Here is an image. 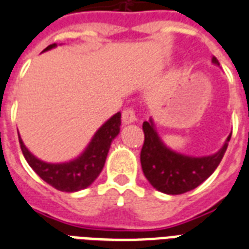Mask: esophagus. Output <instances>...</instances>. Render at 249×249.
Returning a JSON list of instances; mask_svg holds the SVG:
<instances>
[{"label":"esophagus","instance_id":"34e87169","mask_svg":"<svg viewBox=\"0 0 249 249\" xmlns=\"http://www.w3.org/2000/svg\"><path fill=\"white\" fill-rule=\"evenodd\" d=\"M137 116L134 109L133 108H126L123 111V123L124 124H132V123H136Z\"/></svg>","mask_w":249,"mask_h":249}]
</instances>
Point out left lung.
Wrapping results in <instances>:
<instances>
[{
  "label": "left lung",
  "instance_id": "1",
  "mask_svg": "<svg viewBox=\"0 0 249 249\" xmlns=\"http://www.w3.org/2000/svg\"><path fill=\"white\" fill-rule=\"evenodd\" d=\"M212 63L220 66L216 56H212ZM142 128L144 142L141 151V165L144 177L154 189L168 195L185 194L201 185L221 163L231 138L230 134L216 154L195 158L166 147L152 119L144 121Z\"/></svg>",
  "mask_w": 249,
  "mask_h": 249
}]
</instances>
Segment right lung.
Masks as SVG:
<instances>
[{
    "label": "right lung",
    "instance_id": "add662e5",
    "mask_svg": "<svg viewBox=\"0 0 249 249\" xmlns=\"http://www.w3.org/2000/svg\"><path fill=\"white\" fill-rule=\"evenodd\" d=\"M55 46L56 44L49 45L44 52L52 50ZM120 125L121 113L117 112L98 129L89 144L77 158L64 163L42 161L25 147L19 133L18 136L27 163L46 183L59 191L75 193L89 187L101 174L111 143L120 133Z\"/></svg>",
    "mask_w": 249,
    "mask_h": 249
}]
</instances>
